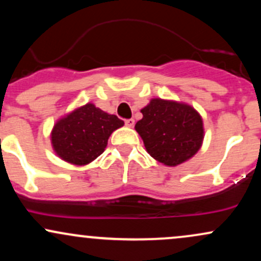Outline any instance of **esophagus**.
Masks as SVG:
<instances>
[{
	"label": "esophagus",
	"mask_w": 261,
	"mask_h": 261,
	"mask_svg": "<svg viewBox=\"0 0 261 261\" xmlns=\"http://www.w3.org/2000/svg\"><path fill=\"white\" fill-rule=\"evenodd\" d=\"M125 125H126L127 127H133L135 125V120L134 119H126V120H125Z\"/></svg>",
	"instance_id": "1"
}]
</instances>
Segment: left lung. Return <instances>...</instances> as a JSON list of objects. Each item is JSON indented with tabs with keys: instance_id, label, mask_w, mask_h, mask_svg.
<instances>
[{
	"instance_id": "8db88e82",
	"label": "left lung",
	"mask_w": 261,
	"mask_h": 261,
	"mask_svg": "<svg viewBox=\"0 0 261 261\" xmlns=\"http://www.w3.org/2000/svg\"><path fill=\"white\" fill-rule=\"evenodd\" d=\"M141 113L143 118L135 128L155 161L175 167L190 160L201 147L202 119L193 107L154 98Z\"/></svg>"
}]
</instances>
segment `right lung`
I'll return each instance as SVG.
<instances>
[{"label": "right lung", "mask_w": 261, "mask_h": 261, "mask_svg": "<svg viewBox=\"0 0 261 261\" xmlns=\"http://www.w3.org/2000/svg\"><path fill=\"white\" fill-rule=\"evenodd\" d=\"M124 121L88 103L56 122L51 131L54 151L74 166H86L100 155L113 131Z\"/></svg>", "instance_id": "obj_1"}]
</instances>
